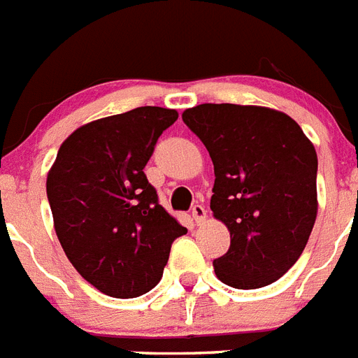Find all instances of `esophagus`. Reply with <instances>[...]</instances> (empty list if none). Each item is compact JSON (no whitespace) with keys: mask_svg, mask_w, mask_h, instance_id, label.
<instances>
[{"mask_svg":"<svg viewBox=\"0 0 358 358\" xmlns=\"http://www.w3.org/2000/svg\"><path fill=\"white\" fill-rule=\"evenodd\" d=\"M191 213H193V219H195L196 224H201L202 221L206 219V208L202 206V204H195L193 210H191Z\"/></svg>","mask_w":358,"mask_h":358,"instance_id":"esophagus-1","label":"esophagus"}]
</instances>
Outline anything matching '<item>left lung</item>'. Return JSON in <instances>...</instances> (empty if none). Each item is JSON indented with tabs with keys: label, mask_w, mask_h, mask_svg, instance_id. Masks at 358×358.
I'll return each mask as SVG.
<instances>
[{
	"label": "left lung",
	"mask_w": 358,
	"mask_h": 358,
	"mask_svg": "<svg viewBox=\"0 0 358 358\" xmlns=\"http://www.w3.org/2000/svg\"><path fill=\"white\" fill-rule=\"evenodd\" d=\"M182 119L210 152V208L230 232L215 275L238 289L275 282L299 260L316 223L314 145L292 117L260 106L201 103Z\"/></svg>",
	"instance_id": "8db88e82"
}]
</instances>
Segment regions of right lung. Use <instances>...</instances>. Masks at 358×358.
<instances>
[{
	"mask_svg": "<svg viewBox=\"0 0 358 358\" xmlns=\"http://www.w3.org/2000/svg\"><path fill=\"white\" fill-rule=\"evenodd\" d=\"M174 109L135 108L81 126L46 180L53 227L76 271L109 297H139L162 280L171 245L187 232L157 201L145 165Z\"/></svg>",
	"mask_w": 358,
	"mask_h": 358,
	"instance_id": "1",
	"label": "right lung"
}]
</instances>
